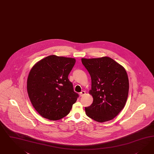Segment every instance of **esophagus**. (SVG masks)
<instances>
[{
  "label": "esophagus",
  "instance_id": "1",
  "mask_svg": "<svg viewBox=\"0 0 154 154\" xmlns=\"http://www.w3.org/2000/svg\"><path fill=\"white\" fill-rule=\"evenodd\" d=\"M85 94H86V92L85 91H81L80 92L79 96L81 97V96H83L85 95Z\"/></svg>",
  "mask_w": 154,
  "mask_h": 154
}]
</instances>
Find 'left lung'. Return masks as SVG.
I'll return each instance as SVG.
<instances>
[{"instance_id":"left-lung-1","label":"left lung","mask_w":154,"mask_h":154,"mask_svg":"<svg viewBox=\"0 0 154 154\" xmlns=\"http://www.w3.org/2000/svg\"><path fill=\"white\" fill-rule=\"evenodd\" d=\"M91 78L92 104L85 108L88 117L98 122L110 121L124 108L129 91L125 68L108 57L81 59Z\"/></svg>"}]
</instances>
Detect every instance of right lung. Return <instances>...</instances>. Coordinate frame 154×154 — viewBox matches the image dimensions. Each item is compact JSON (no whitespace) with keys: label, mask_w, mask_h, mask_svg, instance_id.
<instances>
[{"label":"right lung","mask_w":154,"mask_h":154,"mask_svg":"<svg viewBox=\"0 0 154 154\" xmlns=\"http://www.w3.org/2000/svg\"><path fill=\"white\" fill-rule=\"evenodd\" d=\"M75 59L49 55L31 68L27 81L29 100L38 113L46 119L57 121L70 112L79 94L68 79Z\"/></svg>","instance_id":"obj_1"}]
</instances>
